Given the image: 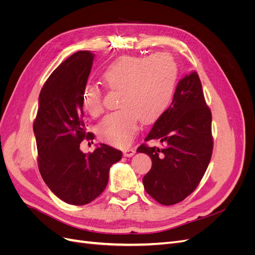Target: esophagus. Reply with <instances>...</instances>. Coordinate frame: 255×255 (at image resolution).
I'll list each match as a JSON object with an SVG mask.
<instances>
[{
	"mask_svg": "<svg viewBox=\"0 0 255 255\" xmlns=\"http://www.w3.org/2000/svg\"><path fill=\"white\" fill-rule=\"evenodd\" d=\"M134 154H135V149H133V148H128V149H125V151H123V155H125L126 157L133 156Z\"/></svg>",
	"mask_w": 255,
	"mask_h": 255,
	"instance_id": "1",
	"label": "esophagus"
}]
</instances>
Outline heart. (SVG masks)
I'll use <instances>...</instances> for the list:
<instances>
[{
  "label": "heart",
  "mask_w": 255,
  "mask_h": 255,
  "mask_svg": "<svg viewBox=\"0 0 255 255\" xmlns=\"http://www.w3.org/2000/svg\"><path fill=\"white\" fill-rule=\"evenodd\" d=\"M179 76L175 59L166 53L151 56H125L115 60L103 72V81L112 90H119L118 110L105 115L98 123V136L115 145L128 143L139 119L156 120L171 103ZM83 105L90 115L102 110V90L88 85L83 92Z\"/></svg>",
  "instance_id": "b5f03b06"
}]
</instances>
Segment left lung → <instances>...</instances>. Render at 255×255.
I'll return each mask as SVG.
<instances>
[{
    "label": "left lung",
    "instance_id": "obj_1",
    "mask_svg": "<svg viewBox=\"0 0 255 255\" xmlns=\"http://www.w3.org/2000/svg\"><path fill=\"white\" fill-rule=\"evenodd\" d=\"M157 140L163 148L142 143L137 152L152 159L143 187L163 205H173L189 196L206 171L213 153L212 113L206 105L197 72L177 84L171 105L154 123L144 141Z\"/></svg>",
    "mask_w": 255,
    "mask_h": 255
}]
</instances>
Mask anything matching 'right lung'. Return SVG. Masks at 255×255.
<instances>
[{
	"instance_id": "right-lung-1",
	"label": "right lung",
	"mask_w": 255,
	"mask_h": 255,
	"mask_svg": "<svg viewBox=\"0 0 255 255\" xmlns=\"http://www.w3.org/2000/svg\"><path fill=\"white\" fill-rule=\"evenodd\" d=\"M95 55L80 51L63 61L49 76L39 95L34 121L38 168L55 196L72 205H85L99 197L109 182L110 168L122 152L101 143L85 154L80 144L94 139L86 132L83 92Z\"/></svg>"
}]
</instances>
